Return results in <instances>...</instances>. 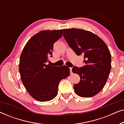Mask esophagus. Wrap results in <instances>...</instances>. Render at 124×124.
Listing matches in <instances>:
<instances>
[{"instance_id":"obj_1","label":"esophagus","mask_w":124,"mask_h":124,"mask_svg":"<svg viewBox=\"0 0 124 124\" xmlns=\"http://www.w3.org/2000/svg\"><path fill=\"white\" fill-rule=\"evenodd\" d=\"M69 69H70V74H72V68H69Z\"/></svg>"}]
</instances>
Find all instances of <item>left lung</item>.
Wrapping results in <instances>:
<instances>
[{
  "mask_svg": "<svg viewBox=\"0 0 124 124\" xmlns=\"http://www.w3.org/2000/svg\"><path fill=\"white\" fill-rule=\"evenodd\" d=\"M64 37L78 56L83 55L84 67H74L72 72L80 77L73 86L76 94L89 98L98 94L106 84L111 68V55L107 46L92 32L79 29H65Z\"/></svg>",
  "mask_w": 124,
  "mask_h": 124,
  "instance_id": "obj_1",
  "label": "left lung"
}]
</instances>
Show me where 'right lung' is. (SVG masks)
<instances>
[{
  "label": "right lung",
  "mask_w": 124,
  "mask_h": 124,
  "mask_svg": "<svg viewBox=\"0 0 124 124\" xmlns=\"http://www.w3.org/2000/svg\"><path fill=\"white\" fill-rule=\"evenodd\" d=\"M62 36V29L42 30L28 40L20 58L19 72L23 84L30 95L39 101L53 99L60 81L70 74L67 66L46 65L52 57L54 44Z\"/></svg>",
  "instance_id": "right-lung-1"
}]
</instances>
